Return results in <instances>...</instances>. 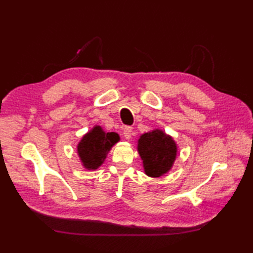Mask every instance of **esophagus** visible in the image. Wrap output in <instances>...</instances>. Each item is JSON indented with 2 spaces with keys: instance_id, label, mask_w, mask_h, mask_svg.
<instances>
[{
  "instance_id": "1",
  "label": "esophagus",
  "mask_w": 253,
  "mask_h": 253,
  "mask_svg": "<svg viewBox=\"0 0 253 253\" xmlns=\"http://www.w3.org/2000/svg\"><path fill=\"white\" fill-rule=\"evenodd\" d=\"M123 135H124V137H125L126 139H128V140H129V139L131 138V135H132V127H130V126H125V127H124Z\"/></svg>"
}]
</instances>
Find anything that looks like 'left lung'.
<instances>
[{
  "instance_id": "left-lung-1",
  "label": "left lung",
  "mask_w": 253,
  "mask_h": 253,
  "mask_svg": "<svg viewBox=\"0 0 253 253\" xmlns=\"http://www.w3.org/2000/svg\"><path fill=\"white\" fill-rule=\"evenodd\" d=\"M137 149L144 173L154 178L169 173L177 157V144L173 137L161 129L142 133Z\"/></svg>"
}]
</instances>
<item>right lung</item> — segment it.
Returning <instances> with one entry per match:
<instances>
[{"label":"right lung","mask_w":253,"mask_h":253,"mask_svg":"<svg viewBox=\"0 0 253 253\" xmlns=\"http://www.w3.org/2000/svg\"><path fill=\"white\" fill-rule=\"evenodd\" d=\"M120 141L116 132H105L101 126L95 125L79 141L78 157L85 169H98L103 164L112 147Z\"/></svg>","instance_id":"add662e5"}]
</instances>
